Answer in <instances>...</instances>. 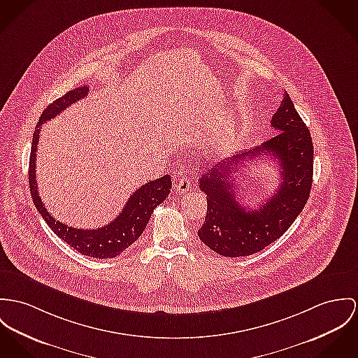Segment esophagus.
I'll return each mask as SVG.
<instances>
[{
    "label": "esophagus",
    "mask_w": 358,
    "mask_h": 358,
    "mask_svg": "<svg viewBox=\"0 0 358 358\" xmlns=\"http://www.w3.org/2000/svg\"><path fill=\"white\" fill-rule=\"evenodd\" d=\"M192 188V180L188 176H184L180 178V181L176 185V192L177 193H187L191 191Z\"/></svg>",
    "instance_id": "esophagus-1"
}]
</instances>
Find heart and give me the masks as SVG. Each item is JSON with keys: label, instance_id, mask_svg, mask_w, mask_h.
I'll list each match as a JSON object with an SVG mask.
<instances>
[{"label": "heart", "instance_id": "b5f03b06", "mask_svg": "<svg viewBox=\"0 0 358 358\" xmlns=\"http://www.w3.org/2000/svg\"><path fill=\"white\" fill-rule=\"evenodd\" d=\"M229 138H230V131L224 128L223 131H220L217 135L207 136L203 141V151L204 154H220L226 151L229 145Z\"/></svg>", "mask_w": 358, "mask_h": 358}]
</instances>
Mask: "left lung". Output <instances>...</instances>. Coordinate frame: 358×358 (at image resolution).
Here are the masks:
<instances>
[{
	"label": "left lung",
	"mask_w": 358,
	"mask_h": 358,
	"mask_svg": "<svg viewBox=\"0 0 358 358\" xmlns=\"http://www.w3.org/2000/svg\"><path fill=\"white\" fill-rule=\"evenodd\" d=\"M275 136L262 145L237 154L201 174L199 188L207 194V215L199 238L227 257L249 256L274 243L290 227L305 207L312 188L313 144L309 129L285 92L271 120ZM260 156L280 164L281 184L259 208L241 206L234 175L238 166Z\"/></svg>",
	"instance_id": "obj_1"
}]
</instances>
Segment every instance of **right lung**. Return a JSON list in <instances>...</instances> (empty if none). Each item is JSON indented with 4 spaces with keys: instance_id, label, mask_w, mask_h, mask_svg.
<instances>
[{
    "instance_id": "obj_1",
    "label": "right lung",
    "mask_w": 358,
    "mask_h": 358,
    "mask_svg": "<svg viewBox=\"0 0 358 358\" xmlns=\"http://www.w3.org/2000/svg\"><path fill=\"white\" fill-rule=\"evenodd\" d=\"M88 91L90 90L87 85H80L72 91H68L61 98L55 99V102L50 103L42 113L32 138L28 182H29L32 201L36 210L39 211L42 218L46 220L49 227L62 241H65L69 247L76 249L78 252H80L85 256H91L96 259H110L124 252L127 248L131 247L141 236L148 220L151 218V214L154 213V208H157L169 196L170 188H171V178L169 174H165L164 177L150 181L143 187H140L132 193V196L127 201L120 215L103 227L84 230V229L71 227L55 220L43 206L42 199L39 197L36 180H35L36 147L39 141L41 127L46 121L55 118V115L62 113L72 103H76L78 101L85 98L88 95Z\"/></svg>"
}]
</instances>
